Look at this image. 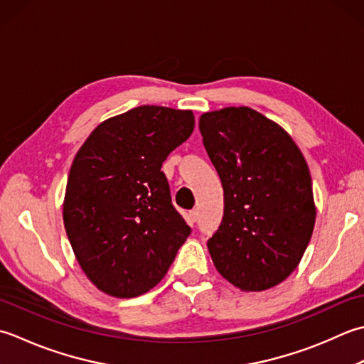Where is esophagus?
I'll list each match as a JSON object with an SVG mask.
<instances>
[{
  "instance_id": "34e87169",
  "label": "esophagus",
  "mask_w": 364,
  "mask_h": 364,
  "mask_svg": "<svg viewBox=\"0 0 364 364\" xmlns=\"http://www.w3.org/2000/svg\"><path fill=\"white\" fill-rule=\"evenodd\" d=\"M188 220H190V223H191V225H195V223H196V220H198V210H196V209L190 210V213H188Z\"/></svg>"
}]
</instances>
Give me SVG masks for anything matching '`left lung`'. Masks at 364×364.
Segmentation results:
<instances>
[{
  "label": "left lung",
  "mask_w": 364,
  "mask_h": 364,
  "mask_svg": "<svg viewBox=\"0 0 364 364\" xmlns=\"http://www.w3.org/2000/svg\"><path fill=\"white\" fill-rule=\"evenodd\" d=\"M225 190V215L207 242L220 275L245 292L270 289L300 264L313 235L309 168L291 135L248 107L199 117Z\"/></svg>",
  "instance_id": "left-lung-1"
}]
</instances>
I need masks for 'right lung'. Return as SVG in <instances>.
<instances>
[{
	"mask_svg": "<svg viewBox=\"0 0 364 364\" xmlns=\"http://www.w3.org/2000/svg\"><path fill=\"white\" fill-rule=\"evenodd\" d=\"M193 129L190 109L143 105L100 122L80 147L63 218L99 291L117 299L151 291L187 240L191 229L174 209L161 165Z\"/></svg>",
	"mask_w": 364,
	"mask_h": 364,
	"instance_id": "obj_1",
	"label": "right lung"
}]
</instances>
